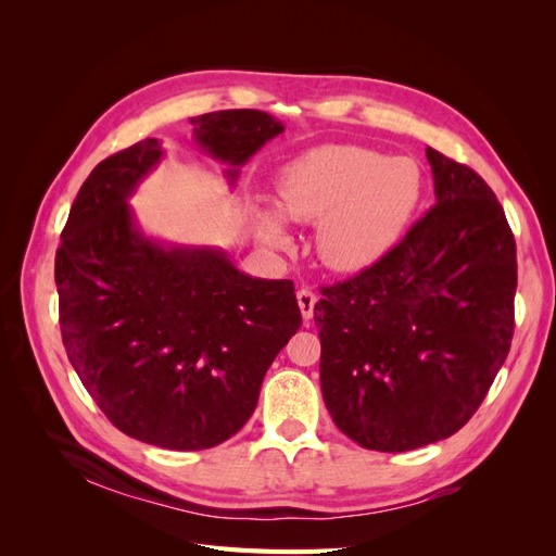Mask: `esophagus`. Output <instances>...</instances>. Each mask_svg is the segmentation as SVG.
Segmentation results:
<instances>
[{
	"mask_svg": "<svg viewBox=\"0 0 556 556\" xmlns=\"http://www.w3.org/2000/svg\"><path fill=\"white\" fill-rule=\"evenodd\" d=\"M296 301H299L301 315H304V319H306V323H308V319L313 317V308H315V301H317L315 292H313V290H308V288L299 290V292H296Z\"/></svg>",
	"mask_w": 556,
	"mask_h": 556,
	"instance_id": "obj_1",
	"label": "esophagus"
}]
</instances>
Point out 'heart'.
<instances>
[{
  "label": "heart",
  "mask_w": 556,
  "mask_h": 556,
  "mask_svg": "<svg viewBox=\"0 0 556 556\" xmlns=\"http://www.w3.org/2000/svg\"><path fill=\"white\" fill-rule=\"evenodd\" d=\"M276 192L290 220L317 223V252L327 266L362 271L380 262L410 227L425 194V174L413 157L327 143L285 164ZM260 225L271 241H285L276 211H262Z\"/></svg>",
  "instance_id": "heart-1"
}]
</instances>
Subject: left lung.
I'll return each instance as SVG.
<instances>
[{
  "label": "left lung",
  "instance_id": "8db88e82",
  "mask_svg": "<svg viewBox=\"0 0 556 556\" xmlns=\"http://www.w3.org/2000/svg\"><path fill=\"white\" fill-rule=\"evenodd\" d=\"M435 206L362 274L315 304L327 410L366 450L457 433L480 408L515 331L517 250L496 194L427 148Z\"/></svg>",
  "mask_w": 556,
  "mask_h": 556
}]
</instances>
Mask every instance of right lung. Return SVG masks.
<instances>
[{
	"mask_svg": "<svg viewBox=\"0 0 556 556\" xmlns=\"http://www.w3.org/2000/svg\"><path fill=\"white\" fill-rule=\"evenodd\" d=\"M194 141L241 166L285 129L255 109L190 117ZM162 157L143 139L83 182L55 252L62 343L111 425L166 450L225 443L255 413L278 352L301 327L292 280L241 274L223 250L162 245L127 199Z\"/></svg>",
	"mask_w": 556,
	"mask_h": 556,
	"instance_id": "1",
	"label": "right lung"
}]
</instances>
